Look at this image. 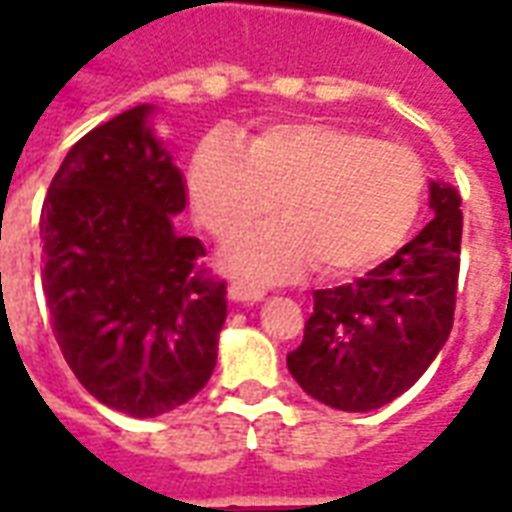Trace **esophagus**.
I'll use <instances>...</instances> for the list:
<instances>
[{
	"label": "esophagus",
	"instance_id": "34e87169",
	"mask_svg": "<svg viewBox=\"0 0 512 512\" xmlns=\"http://www.w3.org/2000/svg\"><path fill=\"white\" fill-rule=\"evenodd\" d=\"M227 296H230V301H241V304H255V301H263L266 290L255 288V285H246V282H233V285L227 288Z\"/></svg>",
	"mask_w": 512,
	"mask_h": 512
}]
</instances>
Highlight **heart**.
I'll return each mask as SVG.
<instances>
[{
  "instance_id": "1",
  "label": "heart",
  "mask_w": 512,
  "mask_h": 512,
  "mask_svg": "<svg viewBox=\"0 0 512 512\" xmlns=\"http://www.w3.org/2000/svg\"><path fill=\"white\" fill-rule=\"evenodd\" d=\"M191 208L216 238L274 222L224 249V266L257 279L359 274L406 241L425 197L414 150L337 123H274L241 139L208 136L189 167Z\"/></svg>"
}]
</instances>
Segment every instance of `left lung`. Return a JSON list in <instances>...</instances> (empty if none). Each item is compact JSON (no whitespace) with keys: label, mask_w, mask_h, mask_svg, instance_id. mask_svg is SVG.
I'll list each match as a JSON object with an SVG mask.
<instances>
[{"label":"left lung","mask_w":512,"mask_h":512,"mask_svg":"<svg viewBox=\"0 0 512 512\" xmlns=\"http://www.w3.org/2000/svg\"><path fill=\"white\" fill-rule=\"evenodd\" d=\"M433 211L422 233L348 285L315 290L290 376L337 411L365 414L392 403L447 343L461 268V194L430 180Z\"/></svg>","instance_id":"1"}]
</instances>
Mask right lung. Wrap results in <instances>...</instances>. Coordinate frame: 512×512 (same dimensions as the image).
Masks as SVG:
<instances>
[{
  "mask_svg": "<svg viewBox=\"0 0 512 512\" xmlns=\"http://www.w3.org/2000/svg\"><path fill=\"white\" fill-rule=\"evenodd\" d=\"M139 104L84 134L40 213L43 293L73 376L104 406L147 419L208 384L227 288L197 266L205 246L178 235L186 180Z\"/></svg>",
  "mask_w": 512,
  "mask_h": 512,
  "instance_id": "right-lung-1",
  "label": "right lung"
}]
</instances>
